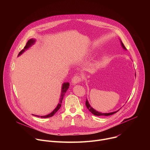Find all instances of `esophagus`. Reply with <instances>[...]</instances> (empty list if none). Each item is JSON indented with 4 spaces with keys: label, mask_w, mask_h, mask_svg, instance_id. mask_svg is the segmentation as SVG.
I'll return each instance as SVG.
<instances>
[{
    "label": "esophagus",
    "mask_w": 150,
    "mask_h": 150,
    "mask_svg": "<svg viewBox=\"0 0 150 150\" xmlns=\"http://www.w3.org/2000/svg\"><path fill=\"white\" fill-rule=\"evenodd\" d=\"M81 81V77L79 76H78V75H75L72 79V83L75 85V84H77L78 83L80 82Z\"/></svg>",
    "instance_id": "1"
}]
</instances>
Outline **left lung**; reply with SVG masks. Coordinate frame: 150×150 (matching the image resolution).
Returning <instances> with one entry per match:
<instances>
[{
	"instance_id": "obj_1",
	"label": "left lung",
	"mask_w": 150,
	"mask_h": 150,
	"mask_svg": "<svg viewBox=\"0 0 150 150\" xmlns=\"http://www.w3.org/2000/svg\"><path fill=\"white\" fill-rule=\"evenodd\" d=\"M120 44H121V46H122V48H123V49H125V50H126V47H125L124 45L123 44V42H122V41H121L120 40ZM135 76H136V74H135ZM85 105H86L87 108V109H88V110H89L91 113H93L94 115H95V116H110V115H113V114H115V113L117 112L120 109H119L118 110H117V111H116V112H113L105 113H104L99 112L96 110L94 109H93V108H92V107L90 105V104L88 101L87 100V99H86V102H85Z\"/></svg>"
}]
</instances>
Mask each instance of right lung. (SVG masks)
<instances>
[{
	"mask_svg": "<svg viewBox=\"0 0 150 150\" xmlns=\"http://www.w3.org/2000/svg\"><path fill=\"white\" fill-rule=\"evenodd\" d=\"M35 39H33V38H31V39H30L28 42H27L26 44V46L24 47V49H23L22 50H21L18 56H20L22 54L25 50H28L31 46H32L35 42ZM69 82H64L63 84H62V90H61V91H62V93H61V95H60V98H59V102L57 105L56 108L53 110V111L52 112H51L50 113H49V115H45V116H37V115H35L36 116H38V117H42V118H47V117H52L53 116L58 110L59 109H60V108L61 107V104H62V100H63V97L64 96H65L66 92L67 91L68 89L69 88Z\"/></svg>",
	"mask_w": 150,
	"mask_h": 150,
	"instance_id": "right-lung-1",
	"label": "right lung"
}]
</instances>
